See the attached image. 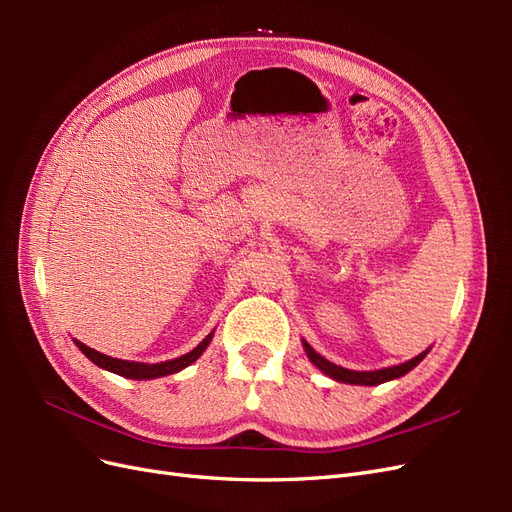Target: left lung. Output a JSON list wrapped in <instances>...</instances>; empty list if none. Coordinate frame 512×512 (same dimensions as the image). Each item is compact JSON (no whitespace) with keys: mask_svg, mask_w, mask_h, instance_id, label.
<instances>
[{"mask_svg":"<svg viewBox=\"0 0 512 512\" xmlns=\"http://www.w3.org/2000/svg\"><path fill=\"white\" fill-rule=\"evenodd\" d=\"M303 348H305V354L307 359L312 361L322 374H327L329 378L337 380V382H346V384H365V386H376V384H382V382H389V380H395V378H401L406 376L410 369H414L418 363H421L429 348L425 352H421L418 356H414V359L401 363V365H393V367H384V369H376V371H354V369H344L339 367L331 361L324 359V356H320L312 346H309L305 339H303Z\"/></svg>","mask_w":512,"mask_h":512,"instance_id":"obj_1","label":"left lung"}]
</instances>
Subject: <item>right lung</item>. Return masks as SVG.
I'll use <instances>...</instances> for the list:
<instances>
[{
    "label": "right lung",
    "instance_id": "obj_1",
    "mask_svg": "<svg viewBox=\"0 0 512 512\" xmlns=\"http://www.w3.org/2000/svg\"><path fill=\"white\" fill-rule=\"evenodd\" d=\"M211 337L213 333H209L203 342H200L194 350H190L188 354L179 356V359L173 361H164V363H138V361H121V359H113V356H106L94 348L85 346L79 339H74V344L79 346V350L87 356L91 363H96L102 369L113 371V374H119L123 378H130V380H151V378H162L168 374H177L183 367L192 365L200 354L207 350V346L211 344Z\"/></svg>",
    "mask_w": 512,
    "mask_h": 512
}]
</instances>
